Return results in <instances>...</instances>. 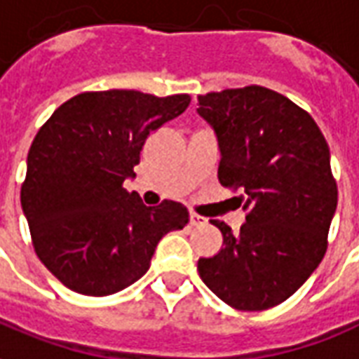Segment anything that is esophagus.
I'll return each mask as SVG.
<instances>
[{
    "label": "esophagus",
    "mask_w": 359,
    "mask_h": 359,
    "mask_svg": "<svg viewBox=\"0 0 359 359\" xmlns=\"http://www.w3.org/2000/svg\"><path fill=\"white\" fill-rule=\"evenodd\" d=\"M190 224H192V226H205L207 219L205 217H200V215L190 213Z\"/></svg>",
    "instance_id": "obj_1"
}]
</instances>
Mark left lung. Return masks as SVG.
Listing matches in <instances>:
<instances>
[{
    "mask_svg": "<svg viewBox=\"0 0 359 359\" xmlns=\"http://www.w3.org/2000/svg\"><path fill=\"white\" fill-rule=\"evenodd\" d=\"M219 144V182L243 190L240 232L222 220V249L198 261L207 287L232 308L280 304L310 278L327 249L337 209L329 146L320 127L280 93L251 85L198 97Z\"/></svg>",
    "mask_w": 359,
    "mask_h": 359,
    "instance_id": "8db88e82",
    "label": "left lung"
}]
</instances>
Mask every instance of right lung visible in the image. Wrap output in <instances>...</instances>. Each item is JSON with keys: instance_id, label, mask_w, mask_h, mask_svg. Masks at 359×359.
Wrapping results in <instances>:
<instances>
[{"instance_id": "add662e5", "label": "right lung", "mask_w": 359, "mask_h": 359, "mask_svg": "<svg viewBox=\"0 0 359 359\" xmlns=\"http://www.w3.org/2000/svg\"><path fill=\"white\" fill-rule=\"evenodd\" d=\"M188 104V95L81 93L38 131L20 203L39 261L68 289L104 297L129 287L159 240L187 226L182 203L146 207L123 182L137 177L144 140Z\"/></svg>"}]
</instances>
